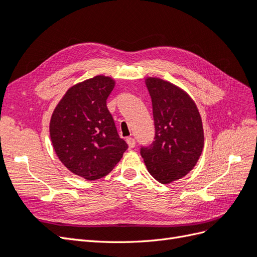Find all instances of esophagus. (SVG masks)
I'll return each instance as SVG.
<instances>
[{"label":"esophagus","instance_id":"obj_1","mask_svg":"<svg viewBox=\"0 0 257 257\" xmlns=\"http://www.w3.org/2000/svg\"><path fill=\"white\" fill-rule=\"evenodd\" d=\"M127 141V145L129 146V148H134L136 146V141L134 138H131V137H129V138L126 139Z\"/></svg>","mask_w":257,"mask_h":257}]
</instances>
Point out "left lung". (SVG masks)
Segmentation results:
<instances>
[{"mask_svg":"<svg viewBox=\"0 0 257 257\" xmlns=\"http://www.w3.org/2000/svg\"><path fill=\"white\" fill-rule=\"evenodd\" d=\"M146 85L152 99L156 137L141 157L149 173L162 184L187 175L204 150V129L194 99L173 83L149 76Z\"/></svg>","mask_w":257,"mask_h":257,"instance_id":"left-lung-1","label":"left lung"}]
</instances>
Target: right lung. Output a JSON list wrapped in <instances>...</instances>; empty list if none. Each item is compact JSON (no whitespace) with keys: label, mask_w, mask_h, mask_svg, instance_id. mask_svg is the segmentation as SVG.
<instances>
[{"label":"right lung","mask_w":257,"mask_h":257,"mask_svg":"<svg viewBox=\"0 0 257 257\" xmlns=\"http://www.w3.org/2000/svg\"><path fill=\"white\" fill-rule=\"evenodd\" d=\"M115 84L112 77L101 74L76 83L51 115L49 131L57 157L71 173L88 181L108 174L128 148L106 106Z\"/></svg>","instance_id":"add662e5"}]
</instances>
